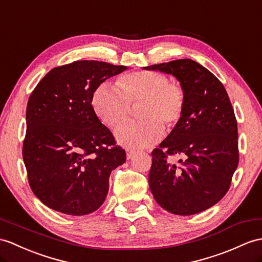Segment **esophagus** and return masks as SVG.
Listing matches in <instances>:
<instances>
[{"instance_id":"34e87169","label":"esophagus","mask_w":262,"mask_h":262,"mask_svg":"<svg viewBox=\"0 0 262 262\" xmlns=\"http://www.w3.org/2000/svg\"><path fill=\"white\" fill-rule=\"evenodd\" d=\"M136 155V151H133V150H126V159L127 160H130V159Z\"/></svg>"}]
</instances>
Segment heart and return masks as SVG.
<instances>
[{
  "label": "heart",
  "instance_id": "obj_1",
  "mask_svg": "<svg viewBox=\"0 0 262 262\" xmlns=\"http://www.w3.org/2000/svg\"><path fill=\"white\" fill-rule=\"evenodd\" d=\"M144 101L143 121H125L116 130L117 140L133 149L156 144L164 136V125H174L186 107V93L178 84H171L165 74L141 71L124 75L120 84L102 82L92 94V107L102 123L116 126L124 120L131 102Z\"/></svg>",
  "mask_w": 262,
  "mask_h": 262
}]
</instances>
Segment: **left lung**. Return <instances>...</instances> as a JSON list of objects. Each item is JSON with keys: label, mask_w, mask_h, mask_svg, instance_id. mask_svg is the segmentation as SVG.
Wrapping results in <instances>:
<instances>
[{"label": "left lung", "mask_w": 262, "mask_h": 262, "mask_svg": "<svg viewBox=\"0 0 262 262\" xmlns=\"http://www.w3.org/2000/svg\"><path fill=\"white\" fill-rule=\"evenodd\" d=\"M143 69L173 75L186 93L181 120L151 153V192L171 213L205 211L228 192L239 162L237 120L228 93L209 70L190 59ZM176 154L185 158L180 167L167 162Z\"/></svg>", "instance_id": "left-lung-1"}]
</instances>
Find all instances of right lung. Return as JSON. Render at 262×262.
Here are the masks:
<instances>
[{
    "mask_svg": "<svg viewBox=\"0 0 262 262\" xmlns=\"http://www.w3.org/2000/svg\"><path fill=\"white\" fill-rule=\"evenodd\" d=\"M126 69L75 61L51 70L31 93L23 161L32 191L47 207L84 215L104 202L111 171L126 156L91 100L99 84Z\"/></svg>",
    "mask_w": 262,
    "mask_h": 262,
    "instance_id": "right-lung-1",
    "label": "right lung"
}]
</instances>
